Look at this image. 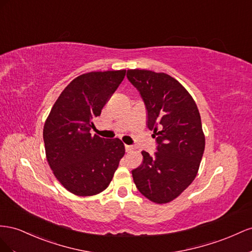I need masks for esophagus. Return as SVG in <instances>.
<instances>
[{
    "mask_svg": "<svg viewBox=\"0 0 252 252\" xmlns=\"http://www.w3.org/2000/svg\"><path fill=\"white\" fill-rule=\"evenodd\" d=\"M134 148L132 147V146H127V145H126V152H131V151L133 150Z\"/></svg>",
    "mask_w": 252,
    "mask_h": 252,
    "instance_id": "obj_1",
    "label": "esophagus"
}]
</instances>
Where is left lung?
Segmentation results:
<instances>
[{
  "instance_id": "8db88e82",
  "label": "left lung",
  "mask_w": 252,
  "mask_h": 252,
  "mask_svg": "<svg viewBox=\"0 0 252 252\" xmlns=\"http://www.w3.org/2000/svg\"><path fill=\"white\" fill-rule=\"evenodd\" d=\"M126 77L145 102L148 127L157 151H142L132 171L138 191L156 204L176 198L195 178L205 150L200 115L191 95L174 78L147 69H127Z\"/></svg>"
}]
</instances>
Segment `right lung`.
I'll return each instance as SVG.
<instances>
[{
	"instance_id": "obj_1",
	"label": "right lung",
	"mask_w": 252,
	"mask_h": 252,
	"mask_svg": "<svg viewBox=\"0 0 252 252\" xmlns=\"http://www.w3.org/2000/svg\"><path fill=\"white\" fill-rule=\"evenodd\" d=\"M126 76V69L91 71L75 78L52 107L43 128L46 158L61 185L75 195L91 196L110 185L125 155L120 139L90 131L94 119Z\"/></svg>"
}]
</instances>
